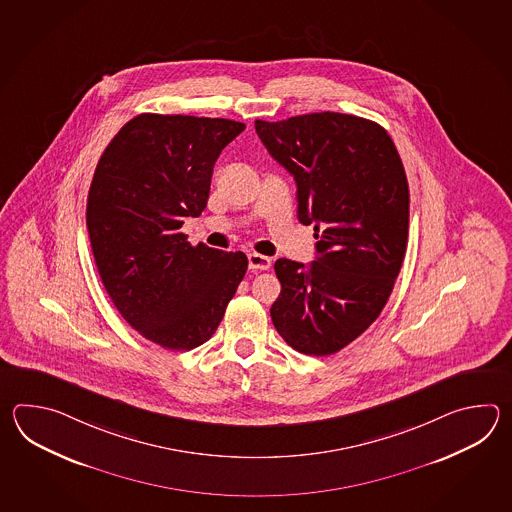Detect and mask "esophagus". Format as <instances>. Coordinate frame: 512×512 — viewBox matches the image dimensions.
Segmentation results:
<instances>
[{
  "label": "esophagus",
  "instance_id": "esophagus-1",
  "mask_svg": "<svg viewBox=\"0 0 512 512\" xmlns=\"http://www.w3.org/2000/svg\"><path fill=\"white\" fill-rule=\"evenodd\" d=\"M271 263V258H267L263 254H258V252L249 254V267L252 271H267V269H271Z\"/></svg>",
  "mask_w": 512,
  "mask_h": 512
}]
</instances>
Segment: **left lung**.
<instances>
[{
  "label": "left lung",
  "mask_w": 512,
  "mask_h": 512,
  "mask_svg": "<svg viewBox=\"0 0 512 512\" xmlns=\"http://www.w3.org/2000/svg\"><path fill=\"white\" fill-rule=\"evenodd\" d=\"M296 181L298 219L315 225L316 260L280 258L272 324L291 348L333 355L381 315L403 265L410 192L388 131L346 113L254 122Z\"/></svg>",
  "instance_id": "obj_1"
}]
</instances>
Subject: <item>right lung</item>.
Segmentation results:
<instances>
[{
  "instance_id": "add662e5",
  "label": "right lung",
  "mask_w": 512,
  "mask_h": 512,
  "mask_svg": "<svg viewBox=\"0 0 512 512\" xmlns=\"http://www.w3.org/2000/svg\"><path fill=\"white\" fill-rule=\"evenodd\" d=\"M243 122L141 113L102 153L86 223L100 280L122 318L164 349L188 351L218 329L249 260L186 241L207 207L221 150Z\"/></svg>"
}]
</instances>
